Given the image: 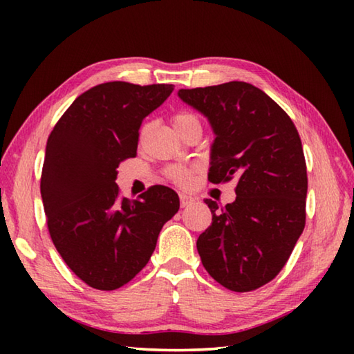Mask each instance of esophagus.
<instances>
[{
	"label": "esophagus",
	"instance_id": "34e87169",
	"mask_svg": "<svg viewBox=\"0 0 354 354\" xmlns=\"http://www.w3.org/2000/svg\"><path fill=\"white\" fill-rule=\"evenodd\" d=\"M179 203H181V207H187L190 205H194L195 203V198L192 195H187V194H181L179 195Z\"/></svg>",
	"mask_w": 354,
	"mask_h": 354
}]
</instances>
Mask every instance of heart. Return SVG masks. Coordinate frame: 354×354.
<instances>
[{"mask_svg": "<svg viewBox=\"0 0 354 354\" xmlns=\"http://www.w3.org/2000/svg\"><path fill=\"white\" fill-rule=\"evenodd\" d=\"M192 120H198L196 118L194 113H189V112H178L173 115V127L179 128L183 127V124L192 122ZM167 175L171 179L173 183H176L178 185H189L192 183V175H194V169H190V167H183V165H175V167H170L169 171H167Z\"/></svg>", "mask_w": 354, "mask_h": 354, "instance_id": "obj_1", "label": "heart"}]
</instances>
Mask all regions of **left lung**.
<instances>
[{
    "label": "left lung",
    "instance_id": "obj_1",
    "mask_svg": "<svg viewBox=\"0 0 354 354\" xmlns=\"http://www.w3.org/2000/svg\"><path fill=\"white\" fill-rule=\"evenodd\" d=\"M184 103L206 115L215 133L207 179L236 181V201L205 200L212 223L196 250L223 287L250 292L283 270L306 225L308 173L290 117L248 82L181 88Z\"/></svg>",
    "mask_w": 354,
    "mask_h": 354
}]
</instances>
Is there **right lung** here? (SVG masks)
<instances>
[{
    "label": "right lung",
    "mask_w": 354,
    "mask_h": 354,
    "mask_svg": "<svg viewBox=\"0 0 354 354\" xmlns=\"http://www.w3.org/2000/svg\"><path fill=\"white\" fill-rule=\"evenodd\" d=\"M171 92L173 84H98L48 137L40 178L48 231L70 270L93 289L129 283L179 209L178 194L165 185L128 200L115 184L120 162L136 158L142 120Z\"/></svg>",
    "instance_id": "obj_1"
}]
</instances>
